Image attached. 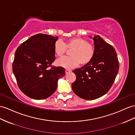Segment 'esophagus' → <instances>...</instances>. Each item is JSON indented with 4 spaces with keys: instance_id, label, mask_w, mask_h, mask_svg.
I'll use <instances>...</instances> for the list:
<instances>
[{
    "instance_id": "34e87169",
    "label": "esophagus",
    "mask_w": 135,
    "mask_h": 135,
    "mask_svg": "<svg viewBox=\"0 0 135 135\" xmlns=\"http://www.w3.org/2000/svg\"><path fill=\"white\" fill-rule=\"evenodd\" d=\"M71 70H70V69H66V70H65V73H66V74H68L69 73L71 72Z\"/></svg>"
}]
</instances>
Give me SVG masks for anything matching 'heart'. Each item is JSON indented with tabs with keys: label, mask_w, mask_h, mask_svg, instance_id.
<instances>
[{
	"label": "heart",
	"mask_w": 135,
	"mask_h": 135,
	"mask_svg": "<svg viewBox=\"0 0 135 135\" xmlns=\"http://www.w3.org/2000/svg\"><path fill=\"white\" fill-rule=\"evenodd\" d=\"M67 49L71 50V57H64L57 60L56 62L57 66L71 69L77 66L79 63L86 65L93 60L95 53L94 45L81 37L69 38L65 43L58 40L54 43V51L58 57L63 56Z\"/></svg>",
	"instance_id": "heart-1"
}]
</instances>
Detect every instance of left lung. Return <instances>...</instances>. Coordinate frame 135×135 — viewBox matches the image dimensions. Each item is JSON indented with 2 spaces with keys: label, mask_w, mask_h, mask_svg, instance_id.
<instances>
[{
  "label": "left lung",
  "mask_w": 135,
  "mask_h": 135,
  "mask_svg": "<svg viewBox=\"0 0 135 135\" xmlns=\"http://www.w3.org/2000/svg\"><path fill=\"white\" fill-rule=\"evenodd\" d=\"M93 40L95 53L93 60L73 70L76 80L72 83V89L76 95L86 100L96 99L106 94L119 69L117 54L113 46L99 35L94 36Z\"/></svg>",
  "instance_id": "1"
}]
</instances>
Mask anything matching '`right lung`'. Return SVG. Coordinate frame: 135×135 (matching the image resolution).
Wrapping results in <instances>:
<instances>
[{
	"label": "right lung",
	"mask_w": 135,
	"mask_h": 135,
	"mask_svg": "<svg viewBox=\"0 0 135 135\" xmlns=\"http://www.w3.org/2000/svg\"><path fill=\"white\" fill-rule=\"evenodd\" d=\"M58 38L37 34L16 50L13 73L20 90L32 99H45L52 95L57 87L58 80L65 75L64 68L52 65L56 59L54 45Z\"/></svg>",
	"instance_id": "obj_1"
}]
</instances>
